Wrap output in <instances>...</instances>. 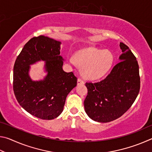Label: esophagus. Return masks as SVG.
<instances>
[{
    "label": "esophagus",
    "mask_w": 152,
    "mask_h": 152,
    "mask_svg": "<svg viewBox=\"0 0 152 152\" xmlns=\"http://www.w3.org/2000/svg\"><path fill=\"white\" fill-rule=\"evenodd\" d=\"M84 84V82L82 80L81 78H78L77 80V84L78 85H80V84Z\"/></svg>",
    "instance_id": "obj_1"
}]
</instances>
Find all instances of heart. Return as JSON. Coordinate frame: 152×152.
Here are the masks:
<instances>
[{
	"label": "heart",
	"mask_w": 152,
	"mask_h": 152,
	"mask_svg": "<svg viewBox=\"0 0 152 152\" xmlns=\"http://www.w3.org/2000/svg\"><path fill=\"white\" fill-rule=\"evenodd\" d=\"M113 56L108 50L88 49L78 51L73 58H68V61L72 64L75 61L80 68L82 74L85 78L94 80L104 76L111 68L113 64Z\"/></svg>",
	"instance_id": "b5f03b06"
}]
</instances>
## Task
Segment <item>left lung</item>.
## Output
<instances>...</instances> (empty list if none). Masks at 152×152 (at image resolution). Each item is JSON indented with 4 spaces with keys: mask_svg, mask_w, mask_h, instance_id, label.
Instances as JSON below:
<instances>
[{
    "mask_svg": "<svg viewBox=\"0 0 152 152\" xmlns=\"http://www.w3.org/2000/svg\"><path fill=\"white\" fill-rule=\"evenodd\" d=\"M119 62L104 80L86 82L84 110L94 121L107 123L120 117L132 107L140 89L139 65L127 45L120 43Z\"/></svg>",
    "mask_w": 152,
    "mask_h": 152,
    "instance_id": "1",
    "label": "left lung"
}]
</instances>
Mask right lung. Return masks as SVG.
Segmentation results:
<instances>
[{
    "mask_svg": "<svg viewBox=\"0 0 152 152\" xmlns=\"http://www.w3.org/2000/svg\"><path fill=\"white\" fill-rule=\"evenodd\" d=\"M61 42L40 35L31 39L17 56L13 68V91L18 102L31 115L41 119L58 117L64 110L67 95L77 84L73 72L62 69ZM45 61L47 74L41 81L29 76L30 66Z\"/></svg>",
    "mask_w": 152,
    "mask_h": 152,
    "instance_id": "add662e5",
    "label": "right lung"
}]
</instances>
